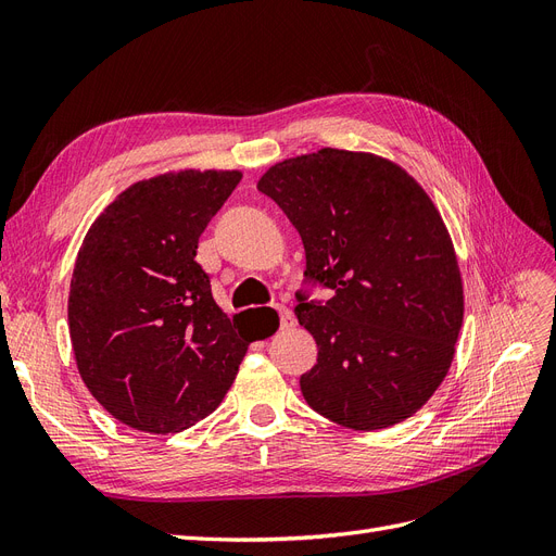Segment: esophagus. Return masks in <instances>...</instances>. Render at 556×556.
<instances>
[{
	"label": "esophagus",
	"instance_id": "obj_1",
	"mask_svg": "<svg viewBox=\"0 0 556 556\" xmlns=\"http://www.w3.org/2000/svg\"><path fill=\"white\" fill-rule=\"evenodd\" d=\"M274 311H276L278 317H280V327H290V325L294 323V315H292V311H290L288 306L278 304V306H274Z\"/></svg>",
	"mask_w": 556,
	"mask_h": 556
}]
</instances>
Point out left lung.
Segmentation results:
<instances>
[{
  "mask_svg": "<svg viewBox=\"0 0 556 556\" xmlns=\"http://www.w3.org/2000/svg\"><path fill=\"white\" fill-rule=\"evenodd\" d=\"M257 190L304 241L306 282L333 290L325 304L296 292L299 325L317 343L301 394L355 431L403 422L439 390L464 319L441 213L399 164L339 148L274 164Z\"/></svg>",
  "mask_w": 556,
  "mask_h": 556,
  "instance_id": "8db88e82",
  "label": "left lung"
}]
</instances>
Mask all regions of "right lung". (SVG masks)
I'll list each match as a JSON object with an SVG mask.
<instances>
[{
	"mask_svg": "<svg viewBox=\"0 0 556 556\" xmlns=\"http://www.w3.org/2000/svg\"><path fill=\"white\" fill-rule=\"evenodd\" d=\"M239 180L241 172L213 169L139 180L83 239L70 290L76 366L104 410L131 429L176 433L204 419L260 339L215 304L194 260Z\"/></svg>",
	"mask_w": 556,
	"mask_h": 556,
	"instance_id": "obj_1",
	"label": "right lung"
}]
</instances>
